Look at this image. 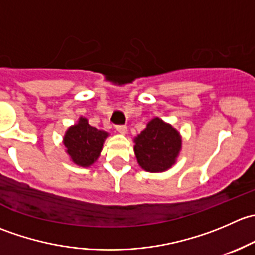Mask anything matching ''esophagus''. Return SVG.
<instances>
[{"label":"esophagus","instance_id":"obj_1","mask_svg":"<svg viewBox=\"0 0 255 255\" xmlns=\"http://www.w3.org/2000/svg\"><path fill=\"white\" fill-rule=\"evenodd\" d=\"M116 130L121 134H126L127 133V126H116Z\"/></svg>","mask_w":255,"mask_h":255}]
</instances>
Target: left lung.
Masks as SVG:
<instances>
[{
  "mask_svg": "<svg viewBox=\"0 0 255 255\" xmlns=\"http://www.w3.org/2000/svg\"><path fill=\"white\" fill-rule=\"evenodd\" d=\"M133 142L138 164L149 173L169 170L176 163L182 146L181 134L159 117L149 121Z\"/></svg>",
  "mask_w": 255,
  "mask_h": 255,
  "instance_id": "8db88e82",
  "label": "left lung"
}]
</instances>
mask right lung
Segmentation results:
<instances>
[{"mask_svg":"<svg viewBox=\"0 0 255 255\" xmlns=\"http://www.w3.org/2000/svg\"><path fill=\"white\" fill-rule=\"evenodd\" d=\"M109 135L110 133L90 126L87 118L81 116L75 125L68 128L63 138V144L66 154L74 164L89 168L99 159Z\"/></svg>","mask_w":255,"mask_h":255,"instance_id":"add662e5","label":"right lung"}]
</instances>
